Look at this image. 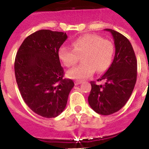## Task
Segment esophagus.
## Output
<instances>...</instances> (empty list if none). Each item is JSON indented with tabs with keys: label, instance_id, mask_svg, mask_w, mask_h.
Masks as SVG:
<instances>
[{
	"label": "esophagus",
	"instance_id": "esophagus-1",
	"mask_svg": "<svg viewBox=\"0 0 149 149\" xmlns=\"http://www.w3.org/2000/svg\"><path fill=\"white\" fill-rule=\"evenodd\" d=\"M82 81H74V84H75V85H79V84H82Z\"/></svg>",
	"mask_w": 149,
	"mask_h": 149
}]
</instances>
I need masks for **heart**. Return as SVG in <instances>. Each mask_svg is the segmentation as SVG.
Listing matches in <instances>:
<instances>
[{
	"label": "heart",
	"mask_w": 149,
	"mask_h": 149,
	"mask_svg": "<svg viewBox=\"0 0 149 149\" xmlns=\"http://www.w3.org/2000/svg\"><path fill=\"white\" fill-rule=\"evenodd\" d=\"M73 49L63 46L59 49L58 56L63 65L73 66L82 56L83 63L67 72L69 78L84 80L91 77L95 71L104 72L109 68L114 54V45L108 39H102L94 34H86L72 42Z\"/></svg>",
	"instance_id": "1"
}]
</instances>
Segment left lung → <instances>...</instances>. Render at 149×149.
<instances>
[{"label": "left lung", "instance_id": "left-lung-1", "mask_svg": "<svg viewBox=\"0 0 149 149\" xmlns=\"http://www.w3.org/2000/svg\"><path fill=\"white\" fill-rule=\"evenodd\" d=\"M115 44V56L110 68L98 81H105L104 85L91 81L89 106L101 115H110L122 109L131 97L136 84L137 62L128 39L120 33L111 29Z\"/></svg>", "mask_w": 149, "mask_h": 149}]
</instances>
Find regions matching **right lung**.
<instances>
[{
  "instance_id": "add662e5",
  "label": "right lung",
  "mask_w": 149,
  "mask_h": 149,
  "mask_svg": "<svg viewBox=\"0 0 149 149\" xmlns=\"http://www.w3.org/2000/svg\"><path fill=\"white\" fill-rule=\"evenodd\" d=\"M67 37L63 32L38 30L24 40L15 56V75L22 98L45 118H54L65 110L74 85L63 78L58 56Z\"/></svg>"
}]
</instances>
